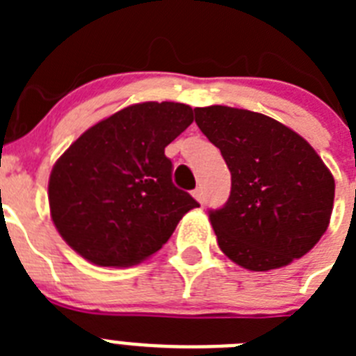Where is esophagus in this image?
Wrapping results in <instances>:
<instances>
[{"label":"esophagus","mask_w":356,"mask_h":356,"mask_svg":"<svg viewBox=\"0 0 356 356\" xmlns=\"http://www.w3.org/2000/svg\"><path fill=\"white\" fill-rule=\"evenodd\" d=\"M193 196L196 197V200L200 201V203H203V188H201V187L194 188V191H193Z\"/></svg>","instance_id":"obj_1"}]
</instances>
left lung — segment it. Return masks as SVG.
Masks as SVG:
<instances>
[{
    "label": "left lung",
    "mask_w": 356,
    "mask_h": 356,
    "mask_svg": "<svg viewBox=\"0 0 356 356\" xmlns=\"http://www.w3.org/2000/svg\"><path fill=\"white\" fill-rule=\"evenodd\" d=\"M207 139L221 149L232 193L209 217L222 253L250 271L289 266L330 225L335 180L307 140L267 115L212 105L194 108Z\"/></svg>",
    "instance_id": "obj_1"
}]
</instances>
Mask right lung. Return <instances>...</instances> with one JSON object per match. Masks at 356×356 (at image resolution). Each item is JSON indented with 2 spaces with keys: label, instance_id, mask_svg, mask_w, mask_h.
I'll list each match as a JSON object with an SVG mask.
<instances>
[{
  "label": "right lung",
  "instance_id": "right-lung-1",
  "mask_svg": "<svg viewBox=\"0 0 356 356\" xmlns=\"http://www.w3.org/2000/svg\"><path fill=\"white\" fill-rule=\"evenodd\" d=\"M193 122L184 103H135L81 134L56 160L48 197L58 234L102 267L139 264L200 207L171 180L165 146Z\"/></svg>",
  "mask_w": 356,
  "mask_h": 356
}]
</instances>
